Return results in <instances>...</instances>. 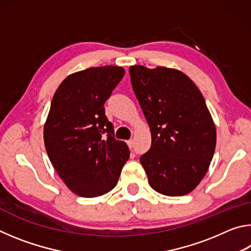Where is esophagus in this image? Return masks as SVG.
<instances>
[{
	"label": "esophagus",
	"instance_id": "obj_1",
	"mask_svg": "<svg viewBox=\"0 0 251 251\" xmlns=\"http://www.w3.org/2000/svg\"><path fill=\"white\" fill-rule=\"evenodd\" d=\"M126 143H127V145H128V147H129V148H133V144H134L133 139H129V141H127Z\"/></svg>",
	"mask_w": 251,
	"mask_h": 251
}]
</instances>
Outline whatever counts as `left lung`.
I'll return each mask as SVG.
<instances>
[{
    "label": "left lung",
    "mask_w": 251,
    "mask_h": 251,
    "mask_svg": "<svg viewBox=\"0 0 251 251\" xmlns=\"http://www.w3.org/2000/svg\"><path fill=\"white\" fill-rule=\"evenodd\" d=\"M131 86L150 125L151 146L141 156L157 193L182 196L196 188L209 168L216 127L203 96L175 69L129 67Z\"/></svg>",
    "instance_id": "8db88e82"
}]
</instances>
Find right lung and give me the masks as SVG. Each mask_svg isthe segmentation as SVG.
Masks as SVG:
<instances>
[{"label":"right lung","mask_w":251,"mask_h":251,"mask_svg":"<svg viewBox=\"0 0 251 251\" xmlns=\"http://www.w3.org/2000/svg\"><path fill=\"white\" fill-rule=\"evenodd\" d=\"M121 66L91 67L67 76L50 103L44 125L49 158L65 185L80 197H97L116 186L129 158L114 137L104 104L121 82Z\"/></svg>","instance_id":"right-lung-1"}]
</instances>
